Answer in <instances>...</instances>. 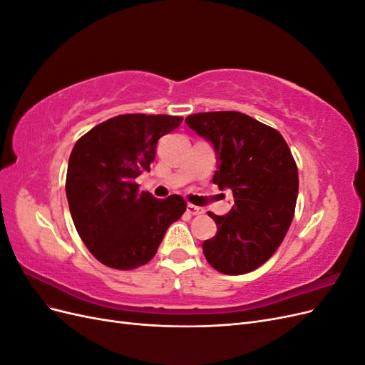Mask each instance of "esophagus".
I'll list each match as a JSON object with an SVG mask.
<instances>
[{"label": "esophagus", "instance_id": "34e87169", "mask_svg": "<svg viewBox=\"0 0 365 365\" xmlns=\"http://www.w3.org/2000/svg\"><path fill=\"white\" fill-rule=\"evenodd\" d=\"M187 213H190L192 216H200V215L204 213V210L201 207H197V205L189 204V205H187Z\"/></svg>", "mask_w": 365, "mask_h": 365}]
</instances>
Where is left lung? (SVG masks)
Segmentation results:
<instances>
[{"mask_svg": "<svg viewBox=\"0 0 365 365\" xmlns=\"http://www.w3.org/2000/svg\"><path fill=\"white\" fill-rule=\"evenodd\" d=\"M185 123L213 145L219 163L213 182L235 197L227 215L208 213L217 233L202 244L204 256L222 274L257 269L280 247L294 217L298 170L291 149L279 130L236 111L197 113Z\"/></svg>", "mask_w": 365, "mask_h": 365, "instance_id": "obj_1", "label": "left lung"}]
</instances>
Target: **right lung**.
<instances>
[{"label": "right lung", "instance_id": "add662e5", "mask_svg": "<svg viewBox=\"0 0 365 365\" xmlns=\"http://www.w3.org/2000/svg\"><path fill=\"white\" fill-rule=\"evenodd\" d=\"M182 117L125 114L77 140L65 192L74 227L93 256L114 269L146 264L172 222L185 212L180 195L157 200L135 178L150 170L158 140Z\"/></svg>", "mask_w": 365, "mask_h": 365}]
</instances>
